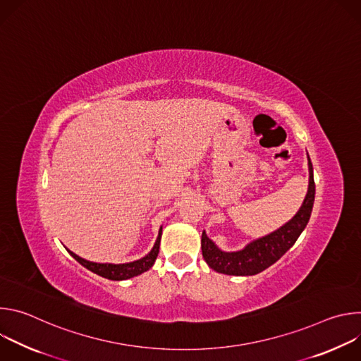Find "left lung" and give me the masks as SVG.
<instances>
[{
  "label": "left lung",
  "instance_id": "obj_1",
  "mask_svg": "<svg viewBox=\"0 0 361 361\" xmlns=\"http://www.w3.org/2000/svg\"><path fill=\"white\" fill-rule=\"evenodd\" d=\"M308 190L300 210L295 216L283 224L273 233L252 240L244 248L237 251L221 250L212 238H209L205 230L201 234V250L205 263L214 271L227 276H254L269 269L294 245L302 230L310 220L316 184L313 176V164L308 157Z\"/></svg>",
  "mask_w": 361,
  "mask_h": 361
}]
</instances>
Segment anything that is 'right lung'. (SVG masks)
<instances>
[{
    "mask_svg": "<svg viewBox=\"0 0 361 361\" xmlns=\"http://www.w3.org/2000/svg\"><path fill=\"white\" fill-rule=\"evenodd\" d=\"M161 234H163V227H160L157 240H156V243H154V247L151 248V251L147 255H144L142 259L131 262V263H123V264L94 263V262H88V260L82 259V257L77 255L75 252L70 251L68 248H67V251L74 257V259L81 266H84L90 271H92V273H95V274H98L101 277H104V279H109V280L121 281V280H128V279H133L135 276H140V274H142L144 271H147V270H149L152 267V264L156 263V259H157L159 251H160Z\"/></svg>",
    "mask_w": 361,
    "mask_h": 361,
    "instance_id": "1",
    "label": "right lung"
}]
</instances>
